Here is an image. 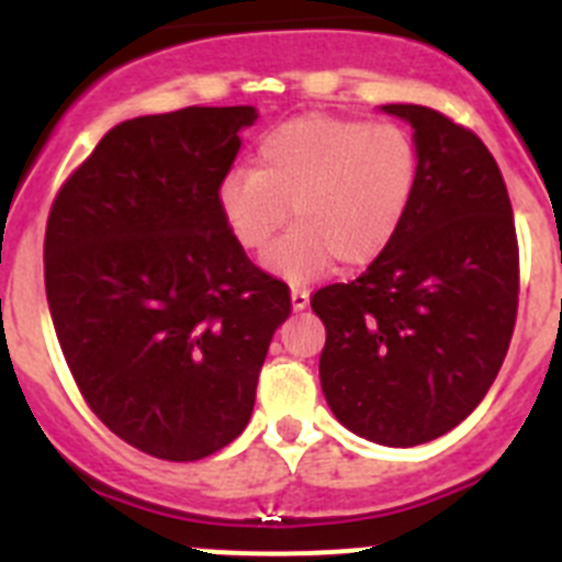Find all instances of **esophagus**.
Masks as SVG:
<instances>
[{"label": "esophagus", "instance_id": "obj_1", "mask_svg": "<svg viewBox=\"0 0 562 562\" xmlns=\"http://www.w3.org/2000/svg\"><path fill=\"white\" fill-rule=\"evenodd\" d=\"M290 301H292V310H295V312L306 310V306H310V292H306L304 286H292Z\"/></svg>", "mask_w": 562, "mask_h": 562}]
</instances>
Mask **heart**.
<instances>
[{
	"label": "heart",
	"instance_id": "1",
	"mask_svg": "<svg viewBox=\"0 0 562 562\" xmlns=\"http://www.w3.org/2000/svg\"><path fill=\"white\" fill-rule=\"evenodd\" d=\"M416 146L396 123L304 114L267 132L256 168H233L216 200L227 231L247 250H265L290 220L295 227L265 256L292 284L331 261L366 267L389 250L416 188Z\"/></svg>",
	"mask_w": 562,
	"mask_h": 562
}]
</instances>
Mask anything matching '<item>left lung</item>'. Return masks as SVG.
<instances>
[{
  "label": "left lung",
  "instance_id": "left-lung-1",
  "mask_svg": "<svg viewBox=\"0 0 562 562\" xmlns=\"http://www.w3.org/2000/svg\"><path fill=\"white\" fill-rule=\"evenodd\" d=\"M411 123L416 188L391 247L351 284L317 290L321 389L340 425L385 448L425 445L473 414L498 376L518 312V241L498 162L436 109Z\"/></svg>",
  "mask_w": 562,
  "mask_h": 562
}]
</instances>
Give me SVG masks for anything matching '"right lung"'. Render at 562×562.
Returning a JSON list of instances; mask_svg holds the SVG:
<instances>
[{
	"label": "right lung",
	"instance_id": "obj_1",
	"mask_svg": "<svg viewBox=\"0 0 562 562\" xmlns=\"http://www.w3.org/2000/svg\"><path fill=\"white\" fill-rule=\"evenodd\" d=\"M256 106L123 121L58 191L44 286L67 366L132 448L196 461L250 422L258 371L290 317L220 213V182Z\"/></svg>",
	"mask_w": 562,
	"mask_h": 562
}]
</instances>
